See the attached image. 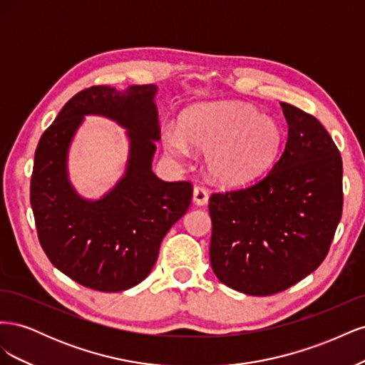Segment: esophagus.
<instances>
[{
	"label": "esophagus",
	"mask_w": 365,
	"mask_h": 365,
	"mask_svg": "<svg viewBox=\"0 0 365 365\" xmlns=\"http://www.w3.org/2000/svg\"><path fill=\"white\" fill-rule=\"evenodd\" d=\"M193 202L196 205H200V207H202L208 202V193H207L204 187H200V185L195 187V189H193Z\"/></svg>",
	"instance_id": "esophagus-1"
}]
</instances>
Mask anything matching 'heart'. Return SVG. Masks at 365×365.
Here are the masks:
<instances>
[{
    "mask_svg": "<svg viewBox=\"0 0 365 365\" xmlns=\"http://www.w3.org/2000/svg\"><path fill=\"white\" fill-rule=\"evenodd\" d=\"M163 141L175 157H187L190 148L207 153L210 178L222 187H239L269 172L280 155L283 130L256 108L219 102L192 108L181 126L164 128Z\"/></svg>",
    "mask_w": 365,
    "mask_h": 365,
    "instance_id": "1",
    "label": "heart"
}]
</instances>
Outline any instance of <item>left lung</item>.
<instances>
[{
    "instance_id": "8db88e82",
    "label": "left lung",
    "mask_w": 365,
    "mask_h": 365,
    "mask_svg": "<svg viewBox=\"0 0 365 365\" xmlns=\"http://www.w3.org/2000/svg\"><path fill=\"white\" fill-rule=\"evenodd\" d=\"M280 106L288 140L272 169L208 202L213 272L247 295L277 294L314 272L342 213V160L332 137L314 115Z\"/></svg>"
}]
</instances>
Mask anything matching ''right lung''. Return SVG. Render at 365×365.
I'll return each mask as SVG.
<instances>
[{
  "mask_svg": "<svg viewBox=\"0 0 365 365\" xmlns=\"http://www.w3.org/2000/svg\"><path fill=\"white\" fill-rule=\"evenodd\" d=\"M155 85L91 86L65 103L35 153L30 204L50 262L86 288L120 292L145 280L163 237L192 201V184L168 182L152 172L160 120ZM86 115L127 129L125 172L105 195L88 200L68 175L71 143Z\"/></svg>",
  "mask_w": 365,
  "mask_h": 365,
  "instance_id": "right-lung-1",
  "label": "right lung"
}]
</instances>
